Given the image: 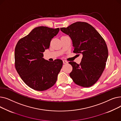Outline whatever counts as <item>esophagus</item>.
Returning <instances> with one entry per match:
<instances>
[{
    "instance_id": "obj_1",
    "label": "esophagus",
    "mask_w": 121,
    "mask_h": 121,
    "mask_svg": "<svg viewBox=\"0 0 121 121\" xmlns=\"http://www.w3.org/2000/svg\"><path fill=\"white\" fill-rule=\"evenodd\" d=\"M63 63H64V64H67V63H68V62L67 61L64 60H63Z\"/></svg>"
}]
</instances>
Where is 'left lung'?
<instances>
[{
	"label": "left lung",
	"mask_w": 121,
	"mask_h": 121,
	"mask_svg": "<svg viewBox=\"0 0 121 121\" xmlns=\"http://www.w3.org/2000/svg\"><path fill=\"white\" fill-rule=\"evenodd\" d=\"M60 29L71 37L73 52L83 55L79 65L73 61L69 62L73 67L69 76L79 86H93L102 74L108 55L104 38L91 25L85 22H76Z\"/></svg>",
	"instance_id": "left-lung-1"
}]
</instances>
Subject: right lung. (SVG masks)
<instances>
[{"label":"right lung","instance_id":"right-lung-1","mask_svg":"<svg viewBox=\"0 0 121 121\" xmlns=\"http://www.w3.org/2000/svg\"><path fill=\"white\" fill-rule=\"evenodd\" d=\"M59 28L47 26L35 28L19 40L15 49V65L19 75L30 88L45 91L56 83L63 61L44 60L43 52L49 48L52 39Z\"/></svg>","mask_w":121,"mask_h":121}]
</instances>
